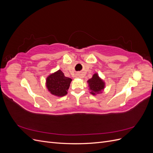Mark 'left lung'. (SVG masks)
<instances>
[{
    "label": "left lung",
    "mask_w": 153,
    "mask_h": 153,
    "mask_svg": "<svg viewBox=\"0 0 153 153\" xmlns=\"http://www.w3.org/2000/svg\"><path fill=\"white\" fill-rule=\"evenodd\" d=\"M87 83L89 84V90H91V94L92 95L102 92L105 87V83L98 76V73H94L91 79L87 80Z\"/></svg>",
    "instance_id": "obj_1"
}]
</instances>
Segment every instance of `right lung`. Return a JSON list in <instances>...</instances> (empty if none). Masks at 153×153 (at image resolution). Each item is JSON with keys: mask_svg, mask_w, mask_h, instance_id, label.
I'll list each match as a JSON object with an SVG mask.
<instances>
[{"mask_svg": "<svg viewBox=\"0 0 153 153\" xmlns=\"http://www.w3.org/2000/svg\"><path fill=\"white\" fill-rule=\"evenodd\" d=\"M71 81V78L64 76L63 72L59 69L57 71L50 74L47 78L46 85L51 94L62 97L67 94Z\"/></svg>", "mask_w": 153, "mask_h": 153, "instance_id": "add662e5", "label": "right lung"}]
</instances>
